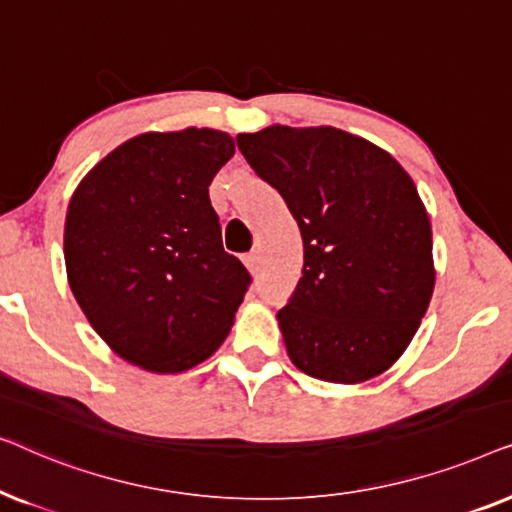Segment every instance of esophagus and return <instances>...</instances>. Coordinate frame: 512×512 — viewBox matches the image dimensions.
Wrapping results in <instances>:
<instances>
[{"label": "esophagus", "mask_w": 512, "mask_h": 512, "mask_svg": "<svg viewBox=\"0 0 512 512\" xmlns=\"http://www.w3.org/2000/svg\"><path fill=\"white\" fill-rule=\"evenodd\" d=\"M244 265H247V270L254 275V272H258V254L256 251H251V254L244 256Z\"/></svg>", "instance_id": "1"}]
</instances>
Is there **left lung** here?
Returning <instances> with one entry per match:
<instances>
[{
	"label": "left lung",
	"instance_id": "left-lung-1",
	"mask_svg": "<svg viewBox=\"0 0 512 512\" xmlns=\"http://www.w3.org/2000/svg\"><path fill=\"white\" fill-rule=\"evenodd\" d=\"M237 146L303 235V279L277 312L291 363L335 384L382 375L415 338L436 286L415 181L389 151L331 125L275 123L240 132Z\"/></svg>",
	"mask_w": 512,
	"mask_h": 512
}]
</instances>
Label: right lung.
Returning <instances> with one entry per match:
<instances>
[{"mask_svg": "<svg viewBox=\"0 0 512 512\" xmlns=\"http://www.w3.org/2000/svg\"><path fill=\"white\" fill-rule=\"evenodd\" d=\"M233 153L223 130L142 132L107 153L69 200V289L132 366L184 373L235 324L249 272L223 251L209 202V184Z\"/></svg>", "mask_w": 512, "mask_h": 512, "instance_id": "right-lung-1", "label": "right lung"}]
</instances>
